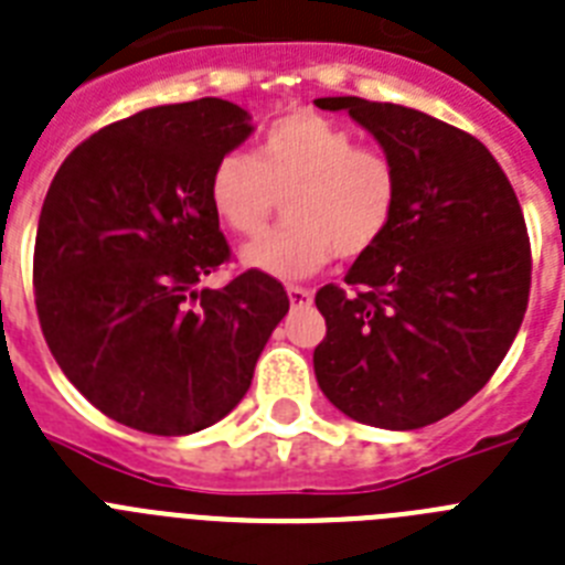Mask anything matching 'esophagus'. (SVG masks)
Segmentation results:
<instances>
[{
  "label": "esophagus",
  "mask_w": 565,
  "mask_h": 565,
  "mask_svg": "<svg viewBox=\"0 0 565 565\" xmlns=\"http://www.w3.org/2000/svg\"><path fill=\"white\" fill-rule=\"evenodd\" d=\"M288 300H291L294 308H306V306H311L315 294L308 291V288H302V286H288Z\"/></svg>",
  "instance_id": "1"
}]
</instances>
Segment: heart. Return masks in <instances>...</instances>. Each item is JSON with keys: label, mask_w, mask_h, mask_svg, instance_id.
Returning <instances> with one entry per match:
<instances>
[{"label": "heart", "mask_w": 565, "mask_h": 565, "mask_svg": "<svg viewBox=\"0 0 565 565\" xmlns=\"http://www.w3.org/2000/svg\"><path fill=\"white\" fill-rule=\"evenodd\" d=\"M288 194V223L245 245V268L279 279L320 271L337 254L363 257L397 214L399 171L380 148L331 119L297 110L265 131L254 157L225 153L211 171L209 200L220 223L257 236Z\"/></svg>", "instance_id": "1"}]
</instances>
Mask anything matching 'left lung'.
<instances>
[{"label":"left lung","instance_id":"1","mask_svg":"<svg viewBox=\"0 0 565 565\" xmlns=\"http://www.w3.org/2000/svg\"><path fill=\"white\" fill-rule=\"evenodd\" d=\"M345 110L399 171L392 225L356 257L345 288L317 291L322 394L345 417L388 431L431 426L469 403L523 322L532 250L512 182L480 139L423 110L360 96Z\"/></svg>","mask_w":565,"mask_h":565}]
</instances>
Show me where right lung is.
<instances>
[{"label":"right lung","instance_id":"1","mask_svg":"<svg viewBox=\"0 0 565 565\" xmlns=\"http://www.w3.org/2000/svg\"><path fill=\"white\" fill-rule=\"evenodd\" d=\"M254 134L205 96L96 131L47 188L33 250L36 315L65 377L110 420L185 437L245 397L288 294L263 271L200 279L231 257L211 171Z\"/></svg>","mask_w":565,"mask_h":565}]
</instances>
